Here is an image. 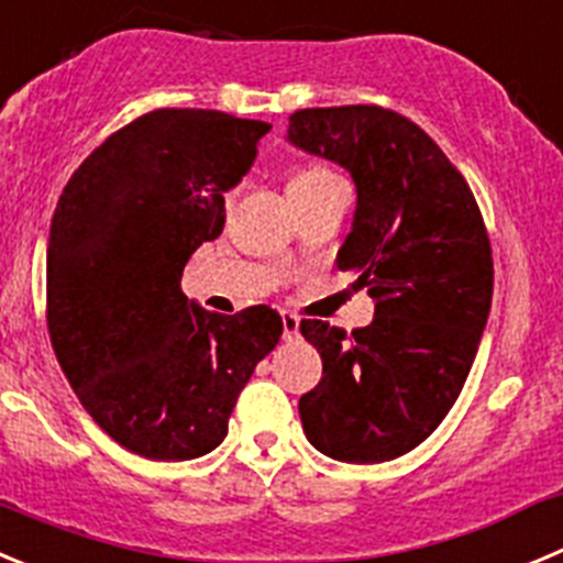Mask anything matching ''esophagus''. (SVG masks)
I'll list each match as a JSON object with an SVG mask.
<instances>
[{"label":"esophagus","instance_id":"34e87169","mask_svg":"<svg viewBox=\"0 0 563 563\" xmlns=\"http://www.w3.org/2000/svg\"><path fill=\"white\" fill-rule=\"evenodd\" d=\"M282 329H285V340L298 338V329H301V318L296 312H282Z\"/></svg>","mask_w":563,"mask_h":563}]
</instances>
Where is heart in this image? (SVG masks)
I'll list each match as a JSON object with an SVG mask.
<instances>
[{
	"label": "heart",
	"instance_id": "b5f03b06",
	"mask_svg": "<svg viewBox=\"0 0 563 563\" xmlns=\"http://www.w3.org/2000/svg\"><path fill=\"white\" fill-rule=\"evenodd\" d=\"M332 180H338V175H334L332 169L307 167L290 178V192H307V189L323 187V184H332Z\"/></svg>",
	"mask_w": 563,
	"mask_h": 563
}]
</instances>
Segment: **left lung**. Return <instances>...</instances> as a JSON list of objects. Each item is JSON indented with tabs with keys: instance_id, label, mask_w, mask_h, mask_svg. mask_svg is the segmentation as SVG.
<instances>
[{
	"instance_id": "8db88e82",
	"label": "left lung",
	"mask_w": 563,
	"mask_h": 563,
	"mask_svg": "<svg viewBox=\"0 0 563 563\" xmlns=\"http://www.w3.org/2000/svg\"><path fill=\"white\" fill-rule=\"evenodd\" d=\"M287 139L352 173L357 211L338 267L376 301L352 334L301 321L323 360L298 401L303 432L334 461H394L435 432L481 345L494 292L481 206L441 147L390 108H303Z\"/></svg>"
}]
</instances>
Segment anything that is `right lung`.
Segmentation results:
<instances>
[{
    "mask_svg": "<svg viewBox=\"0 0 563 563\" xmlns=\"http://www.w3.org/2000/svg\"><path fill=\"white\" fill-rule=\"evenodd\" d=\"M267 122L206 108L144 113L91 153L60 192L46 245V327L77 399L113 441L192 461L229 432L236 396L276 349L282 316H218L180 276L225 225Z\"/></svg>",
    "mask_w": 563,
    "mask_h": 563,
    "instance_id": "add662e5",
    "label": "right lung"
}]
</instances>
